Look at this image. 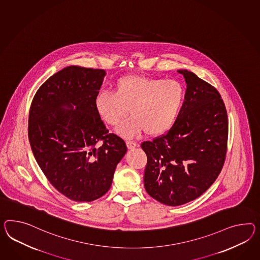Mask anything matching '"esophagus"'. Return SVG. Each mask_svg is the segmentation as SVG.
<instances>
[{
  "label": "esophagus",
  "instance_id": "1",
  "mask_svg": "<svg viewBox=\"0 0 260 260\" xmlns=\"http://www.w3.org/2000/svg\"><path fill=\"white\" fill-rule=\"evenodd\" d=\"M126 146L129 150H131V149H134L135 147H137V143L136 142H134V141H130V140H127L126 141Z\"/></svg>",
  "mask_w": 260,
  "mask_h": 260
}]
</instances>
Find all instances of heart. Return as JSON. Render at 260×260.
Segmentation results:
<instances>
[{"label": "heart", "mask_w": 260, "mask_h": 260, "mask_svg": "<svg viewBox=\"0 0 260 260\" xmlns=\"http://www.w3.org/2000/svg\"><path fill=\"white\" fill-rule=\"evenodd\" d=\"M186 100V88L175 79L151 78L142 75H125L119 78L114 91L104 90L96 95V112L108 125L116 126L117 133L134 139L144 131L159 136L175 124Z\"/></svg>", "instance_id": "1"}]
</instances>
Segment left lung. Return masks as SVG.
<instances>
[{
    "label": "left lung",
    "instance_id": "obj_1",
    "mask_svg": "<svg viewBox=\"0 0 260 260\" xmlns=\"http://www.w3.org/2000/svg\"><path fill=\"white\" fill-rule=\"evenodd\" d=\"M186 81V100L166 135L145 141L144 186L153 199L171 207L195 200L217 179L227 149L228 120L218 90L192 72L178 70Z\"/></svg>",
    "mask_w": 260,
    "mask_h": 260
}]
</instances>
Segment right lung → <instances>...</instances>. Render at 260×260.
Wrapping results in <instances>:
<instances>
[{"mask_svg":"<svg viewBox=\"0 0 260 260\" xmlns=\"http://www.w3.org/2000/svg\"><path fill=\"white\" fill-rule=\"evenodd\" d=\"M105 75L104 70L64 68L41 85L30 107L35 158L51 184L76 202L105 195L126 153L125 142L108 134L94 107Z\"/></svg>","mask_w":260,"mask_h":260,"instance_id":"right-lung-1","label":"right lung"}]
</instances>
